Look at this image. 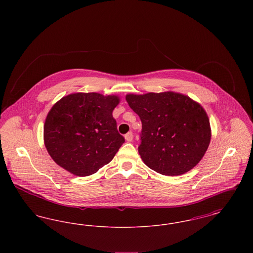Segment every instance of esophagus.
I'll use <instances>...</instances> for the list:
<instances>
[{
	"label": "esophagus",
	"instance_id": "1",
	"mask_svg": "<svg viewBox=\"0 0 253 253\" xmlns=\"http://www.w3.org/2000/svg\"><path fill=\"white\" fill-rule=\"evenodd\" d=\"M132 137H133V135H132V132H127V133L125 134V139H126L128 142H131V141H132Z\"/></svg>",
	"mask_w": 253,
	"mask_h": 253
}]
</instances>
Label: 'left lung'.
I'll return each mask as SVG.
<instances>
[{
	"label": "left lung",
	"mask_w": 253,
	"mask_h": 253,
	"mask_svg": "<svg viewBox=\"0 0 253 253\" xmlns=\"http://www.w3.org/2000/svg\"><path fill=\"white\" fill-rule=\"evenodd\" d=\"M142 123L138 153L164 175H180L196 166L211 141L209 118L200 104L173 92L127 95Z\"/></svg>",
	"instance_id": "1"
}]
</instances>
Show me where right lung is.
<instances>
[{
    "label": "right lung",
    "instance_id": "right-lung-1",
    "mask_svg": "<svg viewBox=\"0 0 253 253\" xmlns=\"http://www.w3.org/2000/svg\"><path fill=\"white\" fill-rule=\"evenodd\" d=\"M119 102V96L97 93L62 97L49 111L43 127L52 159L78 176L93 174L108 164L125 141L112 115Z\"/></svg>",
    "mask_w": 253,
    "mask_h": 253
}]
</instances>
